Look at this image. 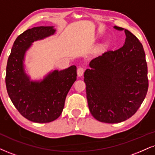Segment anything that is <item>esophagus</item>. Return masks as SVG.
Returning a JSON list of instances; mask_svg holds the SVG:
<instances>
[{"instance_id":"esophagus-1","label":"esophagus","mask_w":155,"mask_h":155,"mask_svg":"<svg viewBox=\"0 0 155 155\" xmlns=\"http://www.w3.org/2000/svg\"><path fill=\"white\" fill-rule=\"evenodd\" d=\"M84 72V69L83 67H79L77 69V74L79 76H81L83 75Z\"/></svg>"}]
</instances>
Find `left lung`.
Listing matches in <instances>:
<instances>
[{
	"instance_id": "left-lung-1",
	"label": "left lung",
	"mask_w": 155,
	"mask_h": 155,
	"mask_svg": "<svg viewBox=\"0 0 155 155\" xmlns=\"http://www.w3.org/2000/svg\"><path fill=\"white\" fill-rule=\"evenodd\" d=\"M118 30H124L114 27ZM123 47L109 50L89 63L84 82L91 114L100 122L117 124L137 113L149 87L147 63L143 45L124 29Z\"/></svg>"
}]
</instances>
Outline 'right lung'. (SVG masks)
<instances>
[{
	"instance_id": "obj_1",
	"label": "right lung",
	"mask_w": 155,
	"mask_h": 155,
	"mask_svg": "<svg viewBox=\"0 0 155 155\" xmlns=\"http://www.w3.org/2000/svg\"><path fill=\"white\" fill-rule=\"evenodd\" d=\"M53 27H37L18 35L6 66L7 92L20 114L35 123H49L62 113L68 91L76 79V67L54 71L42 81H30L24 73V54L34 41L55 33Z\"/></svg>"
}]
</instances>
